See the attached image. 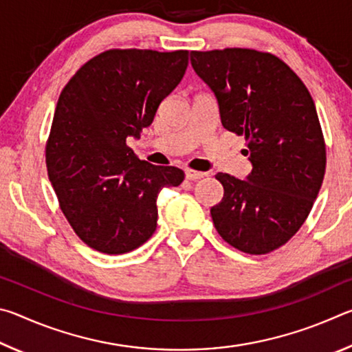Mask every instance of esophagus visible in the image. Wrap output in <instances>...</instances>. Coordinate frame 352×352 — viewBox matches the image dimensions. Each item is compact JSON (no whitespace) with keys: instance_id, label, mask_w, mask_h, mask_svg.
<instances>
[{"instance_id":"1","label":"esophagus","mask_w":352,"mask_h":352,"mask_svg":"<svg viewBox=\"0 0 352 352\" xmlns=\"http://www.w3.org/2000/svg\"><path fill=\"white\" fill-rule=\"evenodd\" d=\"M208 174L206 172H200V170H190V169H186L184 170V177H186V180H200V178L206 177Z\"/></svg>"}]
</instances>
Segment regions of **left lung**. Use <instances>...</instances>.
Masks as SVG:
<instances>
[{
  "mask_svg": "<svg viewBox=\"0 0 352 352\" xmlns=\"http://www.w3.org/2000/svg\"><path fill=\"white\" fill-rule=\"evenodd\" d=\"M190 65L217 100L223 129L245 135L252 172L245 180L219 172L217 233L231 247L265 254L305 223L326 169V147L314 99L294 71L269 52L241 47L190 51Z\"/></svg>",
  "mask_w": 352,
  "mask_h": 352,
  "instance_id": "8db88e82",
  "label": "left lung"
}]
</instances>
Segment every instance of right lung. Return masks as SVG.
<instances>
[{
  "label": "right lung",
  "instance_id": "1",
  "mask_svg": "<svg viewBox=\"0 0 352 352\" xmlns=\"http://www.w3.org/2000/svg\"><path fill=\"white\" fill-rule=\"evenodd\" d=\"M188 51L111 50L71 77L46 144L47 175L65 217L88 247L122 254L157 230L160 190L178 186L174 166L138 160L126 140L153 122L188 68Z\"/></svg>",
  "mask_w": 352,
  "mask_h": 352
}]
</instances>
